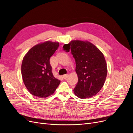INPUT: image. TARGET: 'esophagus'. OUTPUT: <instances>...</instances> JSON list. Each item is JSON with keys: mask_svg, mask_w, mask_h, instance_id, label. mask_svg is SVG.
<instances>
[{"mask_svg": "<svg viewBox=\"0 0 133 133\" xmlns=\"http://www.w3.org/2000/svg\"><path fill=\"white\" fill-rule=\"evenodd\" d=\"M68 76H69V75H68V74H66V75H63V78H64V79H66V78L68 77Z\"/></svg>", "mask_w": 133, "mask_h": 133, "instance_id": "34e87169", "label": "esophagus"}]
</instances>
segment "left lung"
I'll use <instances>...</instances> for the list:
<instances>
[{
    "mask_svg": "<svg viewBox=\"0 0 133 133\" xmlns=\"http://www.w3.org/2000/svg\"><path fill=\"white\" fill-rule=\"evenodd\" d=\"M64 50L71 52L76 61L78 81L73 91L81 99L96 95L104 86L107 74L104 54L88 41H72L63 46Z\"/></svg>",
    "mask_w": 133,
    "mask_h": 133,
    "instance_id": "8db88e82",
    "label": "left lung"
}]
</instances>
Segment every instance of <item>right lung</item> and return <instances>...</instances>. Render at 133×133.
Here are the masks:
<instances>
[{
  "label": "right lung",
  "mask_w": 133,
  "mask_h": 133,
  "mask_svg": "<svg viewBox=\"0 0 133 133\" xmlns=\"http://www.w3.org/2000/svg\"><path fill=\"white\" fill-rule=\"evenodd\" d=\"M58 46V42L39 43L23 57L21 65L22 80L32 95L46 97L52 95L60 84V81L53 76L50 64V58Z\"/></svg>",
  "instance_id": "obj_1"
}]
</instances>
